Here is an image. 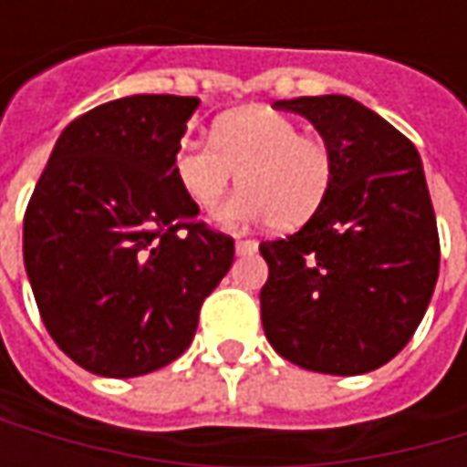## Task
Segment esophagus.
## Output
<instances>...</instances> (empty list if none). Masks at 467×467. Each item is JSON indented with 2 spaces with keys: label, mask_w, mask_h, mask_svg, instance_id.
Wrapping results in <instances>:
<instances>
[{
  "label": "esophagus",
  "mask_w": 467,
  "mask_h": 467,
  "mask_svg": "<svg viewBox=\"0 0 467 467\" xmlns=\"http://www.w3.org/2000/svg\"><path fill=\"white\" fill-rule=\"evenodd\" d=\"M260 244L252 239H236V254H254Z\"/></svg>",
  "instance_id": "1"
}]
</instances>
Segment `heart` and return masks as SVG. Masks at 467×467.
<instances>
[{"label":"heart","instance_id":"b5f03b06","mask_svg":"<svg viewBox=\"0 0 467 467\" xmlns=\"http://www.w3.org/2000/svg\"><path fill=\"white\" fill-rule=\"evenodd\" d=\"M239 173V194L218 213L225 228L267 223L296 228L325 205L335 179L332 148L304 135L296 119L267 106L228 111L210 142L184 140L173 153V179L202 213H215Z\"/></svg>","mask_w":467,"mask_h":467}]
</instances>
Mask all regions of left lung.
I'll return each instance as SVG.
<instances>
[{"instance_id": "left-lung-1", "label": "left lung", "mask_w": 467, "mask_h": 467, "mask_svg": "<svg viewBox=\"0 0 467 467\" xmlns=\"http://www.w3.org/2000/svg\"><path fill=\"white\" fill-rule=\"evenodd\" d=\"M314 124L335 155L325 205L294 236L262 242L270 275L262 327L309 371L353 377L413 337L440 275V234L421 155L389 121L348 96L275 100Z\"/></svg>"}]
</instances>
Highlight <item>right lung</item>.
<instances>
[{"label":"right lung","instance_id":"1","mask_svg":"<svg viewBox=\"0 0 467 467\" xmlns=\"http://www.w3.org/2000/svg\"><path fill=\"white\" fill-rule=\"evenodd\" d=\"M200 99L127 96L57 140L23 221L26 273L54 343L99 377H140L189 348L234 239L197 223L173 153Z\"/></svg>","mask_w":467,"mask_h":467}]
</instances>
